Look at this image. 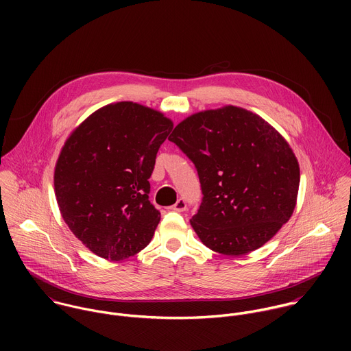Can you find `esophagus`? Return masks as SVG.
Masks as SVG:
<instances>
[{
  "instance_id": "34e87169",
  "label": "esophagus",
  "mask_w": 351,
  "mask_h": 351,
  "mask_svg": "<svg viewBox=\"0 0 351 351\" xmlns=\"http://www.w3.org/2000/svg\"><path fill=\"white\" fill-rule=\"evenodd\" d=\"M186 208H187V203H186L184 198H179L178 202L171 207V210L178 211V213H183V211H186Z\"/></svg>"
}]
</instances>
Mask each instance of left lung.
Wrapping results in <instances>:
<instances>
[{
    "mask_svg": "<svg viewBox=\"0 0 351 351\" xmlns=\"http://www.w3.org/2000/svg\"><path fill=\"white\" fill-rule=\"evenodd\" d=\"M169 140L195 165L204 197L190 223L213 252H254L290 219L298 162L282 134L257 114L233 106L197 112Z\"/></svg>",
    "mask_w": 351,
    "mask_h": 351,
    "instance_id": "left-lung-1",
    "label": "left lung"
}]
</instances>
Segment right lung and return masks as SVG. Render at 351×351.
Instances as JSON below:
<instances>
[{"label": "right lung", "mask_w": 351, "mask_h": 351, "mask_svg": "<svg viewBox=\"0 0 351 351\" xmlns=\"http://www.w3.org/2000/svg\"><path fill=\"white\" fill-rule=\"evenodd\" d=\"M173 122L132 101L108 104L66 138L54 171L65 223L95 256L122 261L152 241L160 211L149 176Z\"/></svg>", "instance_id": "obj_1"}]
</instances>
